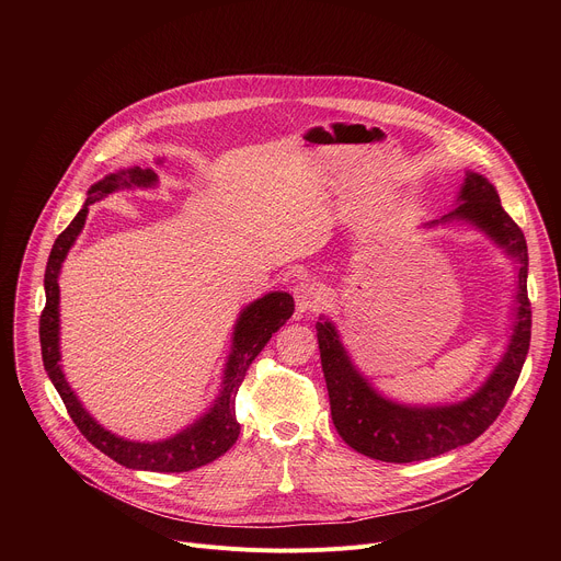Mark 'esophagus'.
Instances as JSON below:
<instances>
[{"label": "esophagus", "instance_id": "1", "mask_svg": "<svg viewBox=\"0 0 561 561\" xmlns=\"http://www.w3.org/2000/svg\"><path fill=\"white\" fill-rule=\"evenodd\" d=\"M293 297H295L297 312H310L327 301V290L314 279H301L295 284Z\"/></svg>", "mask_w": 561, "mask_h": 561}]
</instances>
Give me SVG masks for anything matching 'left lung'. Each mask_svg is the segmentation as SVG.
I'll use <instances>...</instances> for the list:
<instances>
[{"mask_svg": "<svg viewBox=\"0 0 561 561\" xmlns=\"http://www.w3.org/2000/svg\"><path fill=\"white\" fill-rule=\"evenodd\" d=\"M457 208L426 224L428 228L466 221L482 230L517 264L513 335L506 353L470 397L444 407H411L383 397L353 364L329 317L314 324L319 357L327 377L331 415L340 437L357 453L392 463L422 461L474 442L502 413L519 379L530 346V301L526 290L528 249L522 228L502 208L495 186L466 171Z\"/></svg>", "mask_w": 561, "mask_h": 561, "instance_id": "obj_1", "label": "left lung"}]
</instances>
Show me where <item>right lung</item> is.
Here are the masks:
<instances>
[{
	"label": "right lung",
	"instance_id": "right-lung-1",
	"mask_svg": "<svg viewBox=\"0 0 561 561\" xmlns=\"http://www.w3.org/2000/svg\"><path fill=\"white\" fill-rule=\"evenodd\" d=\"M157 182L159 180L152 169L133 167V169L111 173L89 188L87 204L75 215L68 228L55 239L48 264H46V275H44L46 306L39 319V342H42L44 368L53 386L57 388L70 420L75 422L79 433H82L98 450H102L117 463L135 470L186 472L215 461L237 442L239 437V424L234 417L237 390L242 386L249 366L268 344L273 333H277L286 324V319H290L295 310V301L288 293L275 290L251 301L242 312H239L234 331H232V346L224 366L219 394L215 397L210 409L191 426H186L184 431H180L169 439H159V442H133L106 431L82 407V402H79L59 366L61 355H59V284L57 279L70 247L75 244L77 234L82 232L87 224L91 204L108 197L115 191L152 188L157 186Z\"/></svg>",
	"mask_w": 561,
	"mask_h": 561
}]
</instances>
